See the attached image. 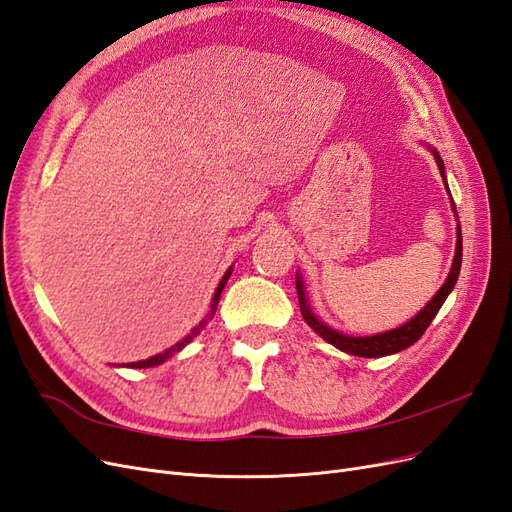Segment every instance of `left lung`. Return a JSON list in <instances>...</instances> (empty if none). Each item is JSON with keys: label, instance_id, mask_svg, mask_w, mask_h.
<instances>
[{"label": "left lung", "instance_id": "8db88e82", "mask_svg": "<svg viewBox=\"0 0 512 512\" xmlns=\"http://www.w3.org/2000/svg\"><path fill=\"white\" fill-rule=\"evenodd\" d=\"M427 149L433 153V158H436V164H438V170L442 175V181H444V188L448 192V196H451V190H448V183H446V170H444V162L440 158V153L429 147ZM451 205H453V211H455V218H457V209H455V203L451 198ZM461 228H459V218H457V245H455V256H453V265H451V271H448L446 275V282L442 284V288L433 294L431 301L418 312L414 318H410L406 324H401V327L397 329H391V331H384V333H378V335H365V337H359V335H346L342 331L337 329H331L329 324H324L316 314L312 305H309V297L305 292V282L301 273H297V294H299V305H301V314H303V320L312 327L324 342H329L331 346H335L337 350L342 352H348V354H354V356H365V359H378V356H386V354H395V352H401L410 348L412 344H416L418 339H421V335L427 331V327L431 324V320L436 318V314L440 312V307L444 305L446 297L451 294V290L455 288L457 284V277H459V269H461Z\"/></svg>", "mask_w": 512, "mask_h": 512}]
</instances>
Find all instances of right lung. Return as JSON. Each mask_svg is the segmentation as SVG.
I'll use <instances>...</instances> for the list:
<instances>
[{
  "mask_svg": "<svg viewBox=\"0 0 512 512\" xmlns=\"http://www.w3.org/2000/svg\"><path fill=\"white\" fill-rule=\"evenodd\" d=\"M230 273H232V267H228V271L224 273V277L220 280V284H218V288H215V294H213V299H211V305H209V312L205 314V318L200 320L196 327L185 335L181 342H177L175 346H170L168 350H164V352H160V354H156V356H149V359H143V361H136V363H126V365H119V367H130V369H143V367H156V365H162L166 359H170V356L173 354H177V352H181L185 346H188L192 339L196 337V335H200V331H203L207 324H209V320L213 318V314H215V309H218V303H220V297H222V290H224V286H226V282H228V277H230Z\"/></svg>",
  "mask_w": 512,
  "mask_h": 512,
  "instance_id": "obj_1",
  "label": "right lung"
}]
</instances>
